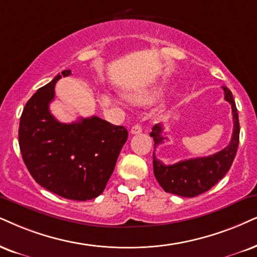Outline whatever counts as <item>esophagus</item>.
<instances>
[{
  "mask_svg": "<svg viewBox=\"0 0 257 257\" xmlns=\"http://www.w3.org/2000/svg\"><path fill=\"white\" fill-rule=\"evenodd\" d=\"M142 132V126L140 125V124H135V125H133L132 126V129H131V133L133 135H135V134H140V133Z\"/></svg>",
  "mask_w": 257,
  "mask_h": 257,
  "instance_id": "34e87169",
  "label": "esophagus"
}]
</instances>
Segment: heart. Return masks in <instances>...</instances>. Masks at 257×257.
<instances>
[{
  "mask_svg": "<svg viewBox=\"0 0 257 257\" xmlns=\"http://www.w3.org/2000/svg\"><path fill=\"white\" fill-rule=\"evenodd\" d=\"M157 96L158 92H140L129 95L128 98L135 104H148V103L153 102Z\"/></svg>",
  "mask_w": 257,
  "mask_h": 257,
  "instance_id": "b5f03b06",
  "label": "heart"
}]
</instances>
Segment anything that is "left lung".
Masks as SVG:
<instances>
[{
  "label": "left lung",
  "instance_id": "left-lung-1",
  "mask_svg": "<svg viewBox=\"0 0 257 257\" xmlns=\"http://www.w3.org/2000/svg\"><path fill=\"white\" fill-rule=\"evenodd\" d=\"M223 90L224 98L231 104L232 109L233 132L231 141L225 148L216 154L204 158L188 159L174 165H164L155 158V153H153L154 175L165 192L181 197H196L215 186L231 167L239 144V122L231 91L225 86H223ZM162 132L164 125L160 123L153 126L151 136L154 140V148L166 140L165 136H162Z\"/></svg>",
  "mask_w": 257,
  "mask_h": 257
}]
</instances>
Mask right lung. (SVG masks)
<instances>
[{
  "instance_id": "obj_1",
  "label": "right lung",
  "mask_w": 257,
  "mask_h": 257,
  "mask_svg": "<svg viewBox=\"0 0 257 257\" xmlns=\"http://www.w3.org/2000/svg\"><path fill=\"white\" fill-rule=\"evenodd\" d=\"M70 74V70L61 72ZM61 76L26 103L19 126L22 159L33 179L46 190L66 199H93L104 191L128 132L97 116L72 123L54 118L50 103Z\"/></svg>"
}]
</instances>
